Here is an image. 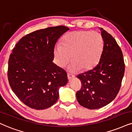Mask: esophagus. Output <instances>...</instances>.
Here are the masks:
<instances>
[{"label":"esophagus","instance_id":"34e87169","mask_svg":"<svg viewBox=\"0 0 132 132\" xmlns=\"http://www.w3.org/2000/svg\"><path fill=\"white\" fill-rule=\"evenodd\" d=\"M67 76H68V79H69V80H70L72 78H75V75H71V74H70V73H68L67 74Z\"/></svg>","mask_w":132,"mask_h":132}]
</instances>
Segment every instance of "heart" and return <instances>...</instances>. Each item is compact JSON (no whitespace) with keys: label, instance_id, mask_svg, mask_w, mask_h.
<instances>
[{"label":"heart","instance_id":"heart-1","mask_svg":"<svg viewBox=\"0 0 132 132\" xmlns=\"http://www.w3.org/2000/svg\"><path fill=\"white\" fill-rule=\"evenodd\" d=\"M104 40L100 33L90 30H76L62 39V45L54 48V59L59 67H65L70 61L71 71H87L94 69L100 61L104 51Z\"/></svg>","mask_w":132,"mask_h":132}]
</instances>
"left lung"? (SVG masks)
I'll list each match as a JSON object with an SVG mask.
<instances>
[{
  "label": "left lung",
  "instance_id": "1",
  "mask_svg": "<svg viewBox=\"0 0 132 132\" xmlns=\"http://www.w3.org/2000/svg\"><path fill=\"white\" fill-rule=\"evenodd\" d=\"M100 30L105 45L100 61L93 69L77 76L82 87L76 98L90 110L102 108L116 98L125 71L122 53L116 40L102 28Z\"/></svg>",
  "mask_w": 132,
  "mask_h": 132
}]
</instances>
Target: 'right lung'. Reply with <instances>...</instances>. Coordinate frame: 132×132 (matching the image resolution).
Listing matches in <instances>:
<instances>
[{
    "instance_id": "obj_1",
    "label": "right lung",
    "mask_w": 132,
    "mask_h": 132,
    "mask_svg": "<svg viewBox=\"0 0 132 132\" xmlns=\"http://www.w3.org/2000/svg\"><path fill=\"white\" fill-rule=\"evenodd\" d=\"M69 30L59 26L40 29L20 39L10 56L8 79L22 103L35 110L53 106L59 89L67 83L65 70L53 62L54 48L59 37Z\"/></svg>"
}]
</instances>
